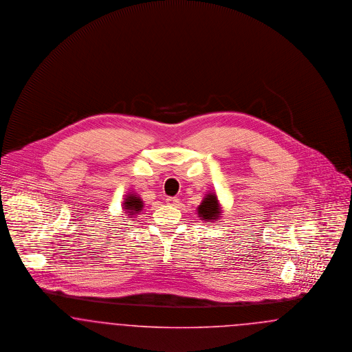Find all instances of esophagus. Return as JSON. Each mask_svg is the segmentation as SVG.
I'll list each match as a JSON object with an SVG mask.
<instances>
[{
	"label": "esophagus",
	"instance_id": "esophagus-1",
	"mask_svg": "<svg viewBox=\"0 0 352 352\" xmlns=\"http://www.w3.org/2000/svg\"><path fill=\"white\" fill-rule=\"evenodd\" d=\"M167 202H168V205H170V206H176L177 208L180 205V199H177V197H168Z\"/></svg>",
	"mask_w": 352,
	"mask_h": 352
}]
</instances>
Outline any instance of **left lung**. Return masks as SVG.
Masks as SVG:
<instances>
[{"label": "left lung", "mask_w": 352, "mask_h": 352, "mask_svg": "<svg viewBox=\"0 0 352 352\" xmlns=\"http://www.w3.org/2000/svg\"><path fill=\"white\" fill-rule=\"evenodd\" d=\"M197 212H199V217L202 221H206V222H214L219 217H221V205H219V201L217 199V195L214 192L212 193H208L202 202L199 204V208H197Z\"/></svg>", "instance_id": "left-lung-1"}]
</instances>
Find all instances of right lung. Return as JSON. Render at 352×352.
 I'll return each mask as SVG.
<instances>
[{
    "instance_id": "right-lung-1",
    "label": "right lung",
    "mask_w": 352,
    "mask_h": 352,
    "mask_svg": "<svg viewBox=\"0 0 352 352\" xmlns=\"http://www.w3.org/2000/svg\"><path fill=\"white\" fill-rule=\"evenodd\" d=\"M123 213H129L130 217L139 214L143 209V201L138 196L137 193H130L126 196L122 205Z\"/></svg>"
}]
</instances>
